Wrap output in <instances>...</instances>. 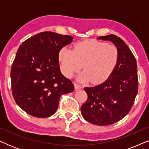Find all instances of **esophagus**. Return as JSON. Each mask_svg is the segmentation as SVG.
<instances>
[{"instance_id": "obj_1", "label": "esophagus", "mask_w": 149, "mask_h": 149, "mask_svg": "<svg viewBox=\"0 0 149 149\" xmlns=\"http://www.w3.org/2000/svg\"><path fill=\"white\" fill-rule=\"evenodd\" d=\"M81 88V86L80 85H79L78 83H74V89H80Z\"/></svg>"}]
</instances>
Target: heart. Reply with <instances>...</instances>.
Segmentation results:
<instances>
[{
	"mask_svg": "<svg viewBox=\"0 0 149 149\" xmlns=\"http://www.w3.org/2000/svg\"><path fill=\"white\" fill-rule=\"evenodd\" d=\"M58 58L61 70L66 77H72L83 64L85 70L77 77V80L100 84L113 74L119 61V52L113 45L88 39L77 42L73 50L66 47L62 48Z\"/></svg>",
	"mask_w": 149,
	"mask_h": 149,
	"instance_id": "b5f03b06",
	"label": "heart"
}]
</instances>
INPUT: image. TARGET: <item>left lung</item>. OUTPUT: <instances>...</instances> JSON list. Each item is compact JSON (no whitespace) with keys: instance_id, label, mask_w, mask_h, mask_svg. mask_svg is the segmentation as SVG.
Here are the masks:
<instances>
[{"instance_id":"obj_1","label":"left lung","mask_w":149,"mask_h":149,"mask_svg":"<svg viewBox=\"0 0 149 149\" xmlns=\"http://www.w3.org/2000/svg\"><path fill=\"white\" fill-rule=\"evenodd\" d=\"M109 40L119 52V61L111 77L100 85L85 87L87 100L81 108L83 117L94 125L105 126L129 113L138 89L137 63L125 42L114 34L100 36Z\"/></svg>"}]
</instances>
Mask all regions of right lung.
Here are the masks:
<instances>
[{"instance_id": "obj_1", "label": "right lung", "mask_w": 149, "mask_h": 149, "mask_svg": "<svg viewBox=\"0 0 149 149\" xmlns=\"http://www.w3.org/2000/svg\"><path fill=\"white\" fill-rule=\"evenodd\" d=\"M73 37L43 32L28 38L18 49L11 70V89L17 104L29 115L49 117L56 113L62 94L74 85L61 72L58 54Z\"/></svg>"}]
</instances>
